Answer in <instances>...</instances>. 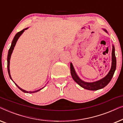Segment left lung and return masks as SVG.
Here are the masks:
<instances>
[{"mask_svg": "<svg viewBox=\"0 0 123 123\" xmlns=\"http://www.w3.org/2000/svg\"><path fill=\"white\" fill-rule=\"evenodd\" d=\"M107 33V31L105 29H103ZM70 73L72 78L74 80L78 83L80 87L82 88L86 89L88 90L91 91H96L100 90V89L103 88L106 86L108 85V83L110 82L111 80L114 72L115 71L116 67H117V60H116V56L115 54V48L114 45H112V63H111V67L110 71L108 74L104 77V78L101 79V80H97L96 82H86L83 80H80L79 78L78 75L75 72L74 68L73 65L72 63H70Z\"/></svg>", "mask_w": 123, "mask_h": 123, "instance_id": "left-lung-1", "label": "left lung"}]
</instances>
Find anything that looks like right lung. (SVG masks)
Masks as SVG:
<instances>
[{"label": "right lung", "mask_w": 123, "mask_h": 123, "mask_svg": "<svg viewBox=\"0 0 123 123\" xmlns=\"http://www.w3.org/2000/svg\"><path fill=\"white\" fill-rule=\"evenodd\" d=\"M28 28H25V29H23V30H22V31L18 32L17 33V34L15 35L14 37V38H13V41L12 42V44H11V47H10V49L9 50V51H8V57H7V68H8V74H9V77L12 80V77L11 76V74H10V70H9V64H10V59H11V55L12 54V52H13V49H14V48L15 46V45H16V43L17 41V40L18 38H19V37L20 36H21V35L22 34V33H23V32H24L25 30L27 29ZM13 82H14V81H13ZM14 83H15V85H16L17 86V87L20 90H21L22 91L25 92V93H35V92H37L38 91H40L41 90H42V89L43 88H40L39 89V90H36V91H27L26 90H23L22 88H20V87L18 86L17 85V84L15 83V82H14Z\"/></svg>", "instance_id": "add662e5"}]
</instances>
